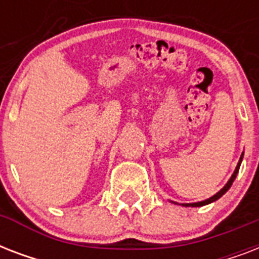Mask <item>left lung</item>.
<instances>
[{"label": "left lung", "mask_w": 259, "mask_h": 259, "mask_svg": "<svg viewBox=\"0 0 259 259\" xmlns=\"http://www.w3.org/2000/svg\"><path fill=\"white\" fill-rule=\"evenodd\" d=\"M242 160H243V153H242L241 158H239V161H238L237 168H235L234 173H233V175H231V177H230V180L227 181V183H226L225 187H223V188H222L221 191H219V192H217V193H215V195H213V196L208 197V199H205V200H203V201H196V203H183V204H180V205H183V207H201V205L209 204V203H213V201H217L218 199H221V197L223 196V195H225V193L227 192V191H229L230 187L233 185L234 180H235V177H237L238 172H239V166H241ZM172 203H175V201H172ZM175 204H179V203H175Z\"/></svg>", "instance_id": "left-lung-1"}]
</instances>
